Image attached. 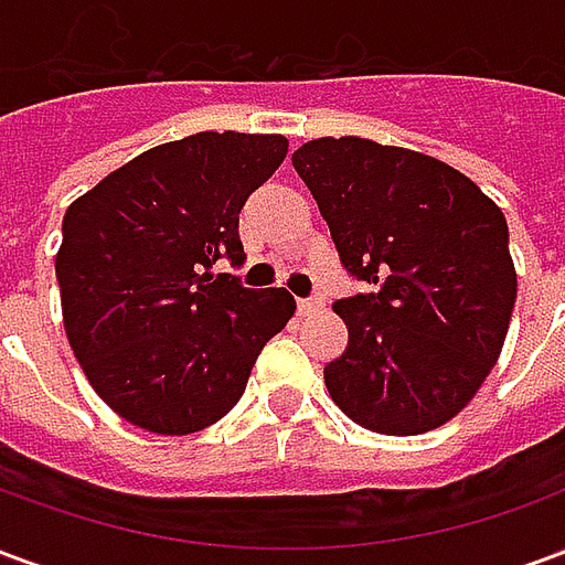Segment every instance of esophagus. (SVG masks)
<instances>
[{
	"label": "esophagus",
	"mask_w": 565,
	"mask_h": 565,
	"mask_svg": "<svg viewBox=\"0 0 565 565\" xmlns=\"http://www.w3.org/2000/svg\"><path fill=\"white\" fill-rule=\"evenodd\" d=\"M320 299H296V311L299 315H311V311H318Z\"/></svg>",
	"instance_id": "1"
}]
</instances>
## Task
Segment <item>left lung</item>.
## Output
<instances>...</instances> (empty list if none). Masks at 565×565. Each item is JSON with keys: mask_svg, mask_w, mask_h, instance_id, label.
I'll use <instances>...</instances> for the list:
<instances>
[{"mask_svg": "<svg viewBox=\"0 0 565 565\" xmlns=\"http://www.w3.org/2000/svg\"><path fill=\"white\" fill-rule=\"evenodd\" d=\"M294 169L339 257L375 294L339 299L348 348L332 403L384 436H417L472 403L505 344L518 271L505 214L448 162L372 139H315Z\"/></svg>", "mask_w": 565, "mask_h": 565, "instance_id": "obj_1", "label": "left lung"}]
</instances>
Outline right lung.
I'll return each instance as SVG.
<instances>
[{"mask_svg":"<svg viewBox=\"0 0 565 565\" xmlns=\"http://www.w3.org/2000/svg\"><path fill=\"white\" fill-rule=\"evenodd\" d=\"M284 157V136L196 132L145 150L68 205L63 327L93 391L132 426L190 436L217 424L294 318L284 287L211 275L221 257L245 259L238 211Z\"/></svg>","mask_w":565,"mask_h":565,"instance_id":"obj_1","label":"right lung"}]
</instances>
